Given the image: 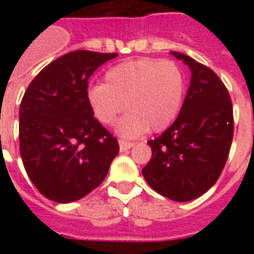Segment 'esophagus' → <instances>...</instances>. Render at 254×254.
Wrapping results in <instances>:
<instances>
[{
    "label": "esophagus",
    "instance_id": "obj_1",
    "mask_svg": "<svg viewBox=\"0 0 254 254\" xmlns=\"http://www.w3.org/2000/svg\"><path fill=\"white\" fill-rule=\"evenodd\" d=\"M119 145H120V150L127 151V150H129L130 147H133V145H134V143L129 142V141H125V139H120Z\"/></svg>",
    "mask_w": 254,
    "mask_h": 254
}]
</instances>
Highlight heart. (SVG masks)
<instances>
[{"label": "heart", "instance_id": "b5f03b06", "mask_svg": "<svg viewBox=\"0 0 254 254\" xmlns=\"http://www.w3.org/2000/svg\"><path fill=\"white\" fill-rule=\"evenodd\" d=\"M186 91L185 73L177 63L159 59H134L112 67L105 73V84L97 83L87 92L93 115L104 125L117 124L124 137H137L150 129L162 131L181 111Z\"/></svg>", "mask_w": 254, "mask_h": 254}]
</instances>
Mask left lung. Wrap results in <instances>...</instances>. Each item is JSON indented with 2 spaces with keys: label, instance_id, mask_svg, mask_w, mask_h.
<instances>
[{
  "label": "left lung",
  "instance_id": "1",
  "mask_svg": "<svg viewBox=\"0 0 254 254\" xmlns=\"http://www.w3.org/2000/svg\"><path fill=\"white\" fill-rule=\"evenodd\" d=\"M191 69V84L177 120L149 139L153 155L142 169L151 189L175 201L196 199L212 187L228 159L233 138L231 96L207 65L171 51Z\"/></svg>",
  "mask_w": 254,
  "mask_h": 254
}]
</instances>
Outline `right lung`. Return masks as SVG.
Returning <instances> with one entry per match:
<instances>
[{
	"label": "right lung",
	"instance_id": "obj_1",
	"mask_svg": "<svg viewBox=\"0 0 254 254\" xmlns=\"http://www.w3.org/2000/svg\"><path fill=\"white\" fill-rule=\"evenodd\" d=\"M117 54L77 50L46 65L19 107V151L30 181L57 203L79 200L105 179L117 138L93 117L88 79Z\"/></svg>",
	"mask_w": 254,
	"mask_h": 254
}]
</instances>
